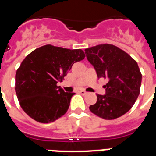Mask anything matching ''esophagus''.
<instances>
[{"label":"esophagus","mask_w":156,"mask_h":156,"mask_svg":"<svg viewBox=\"0 0 156 156\" xmlns=\"http://www.w3.org/2000/svg\"><path fill=\"white\" fill-rule=\"evenodd\" d=\"M80 93L81 94V95H86L87 94V92L86 90H80Z\"/></svg>","instance_id":"1"}]
</instances>
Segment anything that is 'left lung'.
<instances>
[{
	"instance_id": "1",
	"label": "left lung",
	"mask_w": 156,
	"mask_h": 156,
	"mask_svg": "<svg viewBox=\"0 0 156 156\" xmlns=\"http://www.w3.org/2000/svg\"><path fill=\"white\" fill-rule=\"evenodd\" d=\"M98 78L108 80L105 95H97L90 111L105 120H115L128 112L140 95L142 75L138 64L115 45L101 44L85 50Z\"/></svg>"
}]
</instances>
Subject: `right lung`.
I'll list each match as a JSON object with an SVG mask.
<instances>
[{"label":"right lung","mask_w":156,"mask_h":156,"mask_svg":"<svg viewBox=\"0 0 156 156\" xmlns=\"http://www.w3.org/2000/svg\"><path fill=\"white\" fill-rule=\"evenodd\" d=\"M86 57L81 49L45 45L27 55L16 73L15 90L26 113L40 123H51L64 115L75 93L57 86L76 62Z\"/></svg>","instance_id":"add662e5"}]
</instances>
